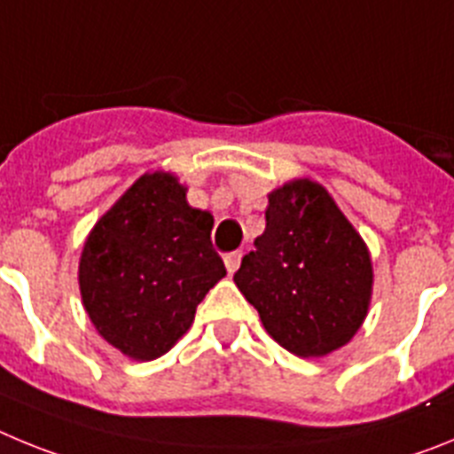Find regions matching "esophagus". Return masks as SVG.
<instances>
[{"instance_id":"obj_1","label":"esophagus","mask_w":454,"mask_h":454,"mask_svg":"<svg viewBox=\"0 0 454 454\" xmlns=\"http://www.w3.org/2000/svg\"><path fill=\"white\" fill-rule=\"evenodd\" d=\"M240 256H243V252H230V254H224V268H227L230 275H234V272L239 270Z\"/></svg>"}]
</instances>
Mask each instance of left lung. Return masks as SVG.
I'll return each mask as SVG.
<instances>
[{
	"label": "left lung",
	"mask_w": 454,
	"mask_h": 454,
	"mask_svg": "<svg viewBox=\"0 0 454 454\" xmlns=\"http://www.w3.org/2000/svg\"><path fill=\"white\" fill-rule=\"evenodd\" d=\"M372 277L366 240L323 184L302 177L268 192L266 230L234 282L268 334L309 359L350 343L368 316Z\"/></svg>",
	"instance_id": "obj_1"
}]
</instances>
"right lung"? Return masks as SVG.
<instances>
[{
  "instance_id": "1",
  "label": "right lung",
  "mask_w": 454,
  "mask_h": 454,
  "mask_svg": "<svg viewBox=\"0 0 454 454\" xmlns=\"http://www.w3.org/2000/svg\"><path fill=\"white\" fill-rule=\"evenodd\" d=\"M186 191L172 172H145L83 243V309L99 336L134 362L166 355L227 275L211 246L214 215L191 207Z\"/></svg>"
}]
</instances>
